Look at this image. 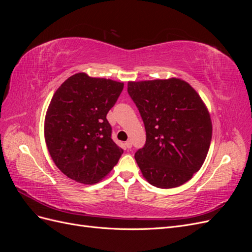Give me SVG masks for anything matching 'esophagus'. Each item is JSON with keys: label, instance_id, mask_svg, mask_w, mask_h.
I'll return each mask as SVG.
<instances>
[{"label": "esophagus", "instance_id": "obj_1", "mask_svg": "<svg viewBox=\"0 0 252 252\" xmlns=\"http://www.w3.org/2000/svg\"><path fill=\"white\" fill-rule=\"evenodd\" d=\"M125 145H126V147H127V148H131V147H132V143H131V141H127V142H125Z\"/></svg>", "mask_w": 252, "mask_h": 252}]
</instances>
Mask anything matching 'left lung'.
I'll return each instance as SVG.
<instances>
[{"mask_svg": "<svg viewBox=\"0 0 252 252\" xmlns=\"http://www.w3.org/2000/svg\"><path fill=\"white\" fill-rule=\"evenodd\" d=\"M138 107L146 144L134 158L143 177L158 188L179 187L191 180L207 157L212 123L199 94L184 80L128 82Z\"/></svg>", "mask_w": 252, "mask_h": 252, "instance_id": "1", "label": "left lung"}]
</instances>
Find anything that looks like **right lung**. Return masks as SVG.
Here are the masks:
<instances>
[{"label":"right lung","instance_id":"obj_1","mask_svg":"<svg viewBox=\"0 0 252 252\" xmlns=\"http://www.w3.org/2000/svg\"><path fill=\"white\" fill-rule=\"evenodd\" d=\"M123 88V82L79 72L53 94L45 116V142L52 161L69 179L94 184L118 164L123 149L112 141L106 116Z\"/></svg>","mask_w":252,"mask_h":252}]
</instances>
